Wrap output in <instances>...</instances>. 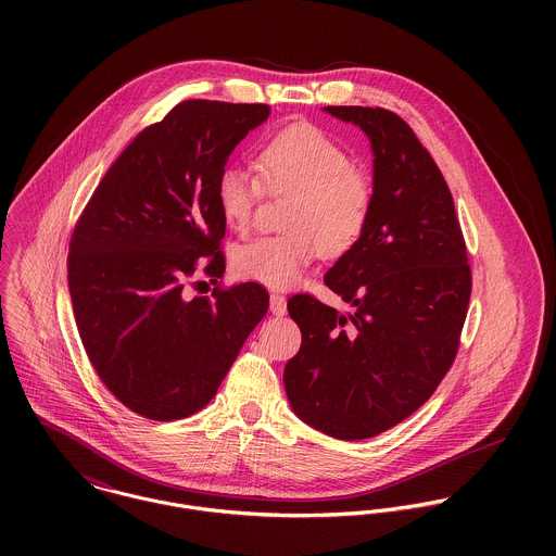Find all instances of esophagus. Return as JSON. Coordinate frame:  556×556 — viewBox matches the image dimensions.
<instances>
[{"instance_id": "34e87169", "label": "esophagus", "mask_w": 556, "mask_h": 556, "mask_svg": "<svg viewBox=\"0 0 556 556\" xmlns=\"http://www.w3.org/2000/svg\"><path fill=\"white\" fill-rule=\"evenodd\" d=\"M269 311H271V315L282 317L287 313V298L280 295V293H271L269 295Z\"/></svg>"}]
</instances>
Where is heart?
<instances>
[{
  "instance_id": "b5f03b06",
  "label": "heart",
  "mask_w": 556,
  "mask_h": 556,
  "mask_svg": "<svg viewBox=\"0 0 556 556\" xmlns=\"http://www.w3.org/2000/svg\"><path fill=\"white\" fill-rule=\"evenodd\" d=\"M258 175L229 164L218 173L216 201L223 218L245 231L263 186L271 194H291L280 236L239 243L231 265L239 278L289 289L318 256H340L362 238L372 207L368 179L353 168L351 156L323 130L291 126L258 152Z\"/></svg>"
}]
</instances>
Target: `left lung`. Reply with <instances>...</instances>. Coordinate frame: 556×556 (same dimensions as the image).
Returning <instances> with one entry per match:
<instances>
[{
    "instance_id": "obj_1",
    "label": "left lung",
    "mask_w": 556,
    "mask_h": 556,
    "mask_svg": "<svg viewBox=\"0 0 556 556\" xmlns=\"http://www.w3.org/2000/svg\"><path fill=\"white\" fill-rule=\"evenodd\" d=\"M372 150V207L355 245L325 274L351 306L302 293L287 304L302 331L285 366L293 413L320 432L359 441L394 428L450 370L471 298V269L452 192L396 113L325 106Z\"/></svg>"
}]
</instances>
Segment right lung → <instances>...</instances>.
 Masks as SVG:
<instances>
[{
    "label": "right lung",
    "mask_w": 556,
    "mask_h": 556,
    "mask_svg": "<svg viewBox=\"0 0 556 556\" xmlns=\"http://www.w3.org/2000/svg\"><path fill=\"white\" fill-rule=\"evenodd\" d=\"M267 117V104H177L113 162L75 229L68 287L83 346L109 392L148 419L207 406L269 308L256 282L184 291L199 267L225 274L216 179Z\"/></svg>",
    "instance_id": "obj_1"
}]
</instances>
